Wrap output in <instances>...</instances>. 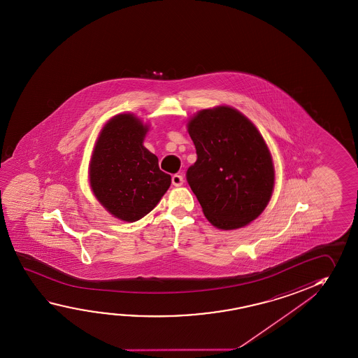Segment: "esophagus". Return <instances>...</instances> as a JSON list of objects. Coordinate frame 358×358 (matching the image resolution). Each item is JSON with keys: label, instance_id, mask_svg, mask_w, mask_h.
<instances>
[{"label": "esophagus", "instance_id": "34e87169", "mask_svg": "<svg viewBox=\"0 0 358 358\" xmlns=\"http://www.w3.org/2000/svg\"><path fill=\"white\" fill-rule=\"evenodd\" d=\"M172 185L173 186H176V187H180L183 185V177L181 175H173L172 176Z\"/></svg>", "mask_w": 358, "mask_h": 358}]
</instances>
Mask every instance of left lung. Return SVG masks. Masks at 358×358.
I'll use <instances>...</instances> for the list:
<instances>
[{
	"instance_id": "1",
	"label": "left lung",
	"mask_w": 358,
	"mask_h": 358,
	"mask_svg": "<svg viewBox=\"0 0 358 358\" xmlns=\"http://www.w3.org/2000/svg\"><path fill=\"white\" fill-rule=\"evenodd\" d=\"M197 161L188 167V185L206 218L220 229L256 220L270 202L275 169L256 126L229 106L202 110L188 122Z\"/></svg>"
}]
</instances>
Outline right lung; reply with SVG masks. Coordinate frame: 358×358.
Here are the masks:
<instances>
[{"label": "right lung", "instance_id": "1", "mask_svg": "<svg viewBox=\"0 0 358 358\" xmlns=\"http://www.w3.org/2000/svg\"><path fill=\"white\" fill-rule=\"evenodd\" d=\"M148 126L132 113L106 123L90 162V183L96 199L111 215L135 222L157 206L171 185L159 159L143 146Z\"/></svg>", "mask_w": 358, "mask_h": 358}]
</instances>
